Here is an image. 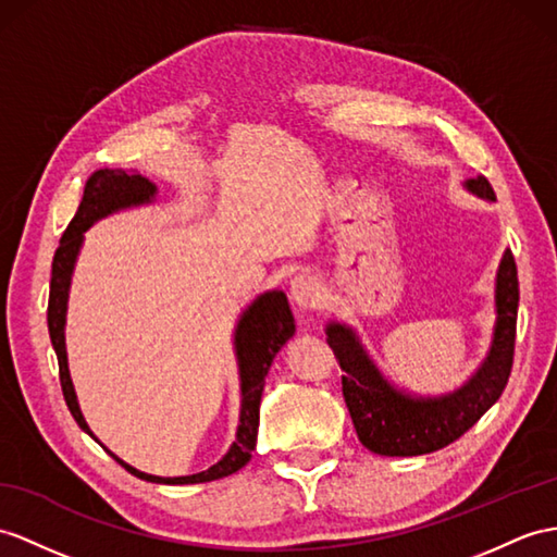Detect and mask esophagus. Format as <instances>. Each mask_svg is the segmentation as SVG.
I'll return each mask as SVG.
<instances>
[{
	"instance_id": "34e87169",
	"label": "esophagus",
	"mask_w": 557,
	"mask_h": 557,
	"mask_svg": "<svg viewBox=\"0 0 557 557\" xmlns=\"http://www.w3.org/2000/svg\"><path fill=\"white\" fill-rule=\"evenodd\" d=\"M290 297L295 305H300L305 309H317L323 300V290H321L319 278L309 276V274H297L290 281Z\"/></svg>"
}]
</instances>
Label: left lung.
<instances>
[{"label":"left lung","mask_w":557,"mask_h":557,"mask_svg":"<svg viewBox=\"0 0 557 557\" xmlns=\"http://www.w3.org/2000/svg\"><path fill=\"white\" fill-rule=\"evenodd\" d=\"M466 186L480 198L496 200L486 176L470 180ZM518 267L512 252L506 250L496 274V329L490 357L463 387L437 399H418L397 392L366 357L351 329L343 323H329V345L345 371L343 397L366 449L381 456H420L440 451L463 437L508 385L518 331Z\"/></svg>","instance_id":"1"}]
</instances>
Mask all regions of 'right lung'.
Returning <instances> with one entry per match:
<instances>
[{
	"label": "right lung",
	"mask_w": 557,
	"mask_h": 557,
	"mask_svg": "<svg viewBox=\"0 0 557 557\" xmlns=\"http://www.w3.org/2000/svg\"><path fill=\"white\" fill-rule=\"evenodd\" d=\"M156 196V184H151L146 176L137 172L125 170H99L94 172L87 186L85 196L75 216L67 224V228L61 236V243L53 255L51 262V286H49V307H47V323H49V337L53 351L59 359V377L63 399L71 409L77 425L83 428L87 435H91L89 425L85 423L83 413L75 399V389L71 383V373H67V359H65V305H67V288H71V274L75 267V257L79 246H83V234L87 228L101 220V216L111 214L120 208L139 206V202H148ZM295 333V319L288 305V297L281 290H271L257 297V300L246 309V314L240 317L236 329V357L240 369V423L236 432V442L226 456L208 468L206 472L186 474V478H156V474H146L137 468L127 466L125 460H120L115 454H111L117 463L132 472L134 478L156 482V484H198V482H212L226 478L243 466L248 463L255 444H257V428H260V401L264 389V377L269 373V366L278 355V349L286 345ZM94 437V435H91Z\"/></svg>",
	"instance_id": "1"
}]
</instances>
